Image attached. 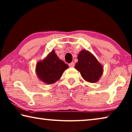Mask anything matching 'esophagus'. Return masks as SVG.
Listing matches in <instances>:
<instances>
[{
  "label": "esophagus",
  "instance_id": "34e87169",
  "mask_svg": "<svg viewBox=\"0 0 132 132\" xmlns=\"http://www.w3.org/2000/svg\"><path fill=\"white\" fill-rule=\"evenodd\" d=\"M69 66L70 68H73V67L75 66V63L73 62H72V63H70L69 64Z\"/></svg>",
  "mask_w": 132,
  "mask_h": 132
}]
</instances>
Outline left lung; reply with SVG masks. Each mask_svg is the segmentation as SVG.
I'll list each match as a JSON object with an SVG mask.
<instances>
[{
    "mask_svg": "<svg viewBox=\"0 0 132 132\" xmlns=\"http://www.w3.org/2000/svg\"><path fill=\"white\" fill-rule=\"evenodd\" d=\"M78 62L75 68L80 72L81 76L90 83H95L99 80L103 73V67L96 57L89 52L83 50L77 56Z\"/></svg>",
    "mask_w": 132,
    "mask_h": 132,
    "instance_id": "obj_1",
    "label": "left lung"
}]
</instances>
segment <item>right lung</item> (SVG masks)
<instances>
[{
	"label": "right lung",
	"mask_w": 132,
	"mask_h": 132,
	"mask_svg": "<svg viewBox=\"0 0 132 132\" xmlns=\"http://www.w3.org/2000/svg\"><path fill=\"white\" fill-rule=\"evenodd\" d=\"M68 68V64L59 59L53 51L43 60L37 63L36 71L39 78L43 82L52 84L62 77Z\"/></svg>",
	"instance_id": "1"
}]
</instances>
